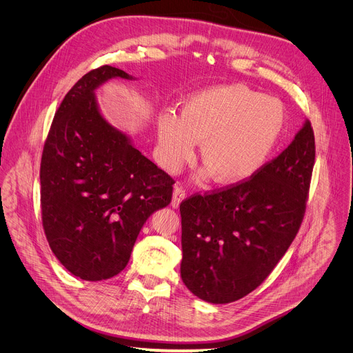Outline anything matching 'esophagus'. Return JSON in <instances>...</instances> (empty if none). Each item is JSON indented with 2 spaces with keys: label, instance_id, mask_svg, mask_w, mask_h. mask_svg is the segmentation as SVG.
Segmentation results:
<instances>
[{
  "label": "esophagus",
  "instance_id": "34e87169",
  "mask_svg": "<svg viewBox=\"0 0 353 353\" xmlns=\"http://www.w3.org/2000/svg\"><path fill=\"white\" fill-rule=\"evenodd\" d=\"M187 195V191L185 188L181 185V184H176L174 185V191H173V199H172V205L174 208H177L180 205L181 201L185 198Z\"/></svg>",
  "mask_w": 353,
  "mask_h": 353
}]
</instances>
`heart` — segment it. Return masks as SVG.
I'll list each match as a JSON object with an SVG mask.
<instances>
[{
    "mask_svg": "<svg viewBox=\"0 0 353 353\" xmlns=\"http://www.w3.org/2000/svg\"><path fill=\"white\" fill-rule=\"evenodd\" d=\"M286 124L281 100L244 86H218L191 94L180 117L158 120L161 159L176 170L203 141L201 158L218 183L253 177L267 163Z\"/></svg>",
    "mask_w": 353,
    "mask_h": 353,
    "instance_id": "1",
    "label": "heart"
}]
</instances>
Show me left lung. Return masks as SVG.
Wrapping results in <instances>:
<instances>
[{
	"label": "left lung",
	"mask_w": 353,
	"mask_h": 353,
	"mask_svg": "<svg viewBox=\"0 0 353 353\" xmlns=\"http://www.w3.org/2000/svg\"><path fill=\"white\" fill-rule=\"evenodd\" d=\"M314 159L307 120L253 177L181 201L180 274L195 296L230 303L267 279L303 222Z\"/></svg>",
	"instance_id": "8db88e82"
}]
</instances>
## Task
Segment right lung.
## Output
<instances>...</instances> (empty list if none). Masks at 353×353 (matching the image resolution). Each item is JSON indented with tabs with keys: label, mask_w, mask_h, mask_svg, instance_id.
Masks as SVG:
<instances>
[{
	"label": "right lung",
	"mask_w": 353,
	"mask_h": 353,
	"mask_svg": "<svg viewBox=\"0 0 353 353\" xmlns=\"http://www.w3.org/2000/svg\"><path fill=\"white\" fill-rule=\"evenodd\" d=\"M127 72L102 65L65 94L40 162L41 223L59 261L85 281L128 264L146 219L170 204L174 180L100 116L93 90Z\"/></svg>",
	"instance_id": "add662e5"
}]
</instances>
